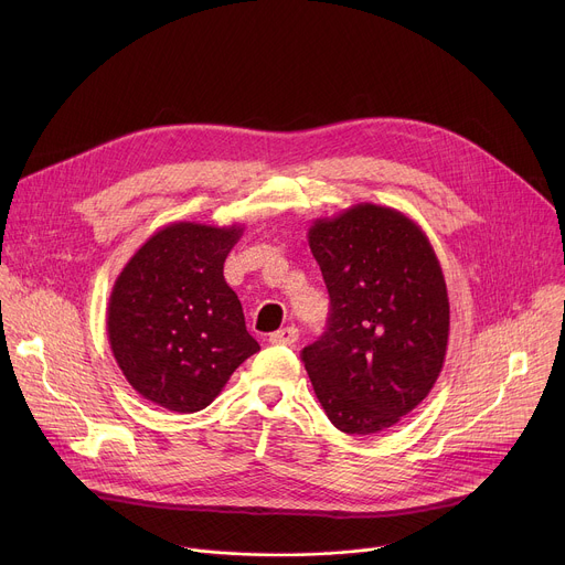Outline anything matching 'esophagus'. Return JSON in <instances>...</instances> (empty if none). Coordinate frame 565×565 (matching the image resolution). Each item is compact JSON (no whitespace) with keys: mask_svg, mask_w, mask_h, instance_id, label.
Instances as JSON below:
<instances>
[{"mask_svg":"<svg viewBox=\"0 0 565 565\" xmlns=\"http://www.w3.org/2000/svg\"><path fill=\"white\" fill-rule=\"evenodd\" d=\"M297 340H299V331H297L295 327L279 329L277 333L270 335V342H273V344H286V347H290V344H295Z\"/></svg>","mask_w":565,"mask_h":565,"instance_id":"34e87169","label":"esophagus"}]
</instances>
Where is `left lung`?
<instances>
[{
	"label": "left lung",
	"instance_id": "left-lung-1",
	"mask_svg": "<svg viewBox=\"0 0 565 565\" xmlns=\"http://www.w3.org/2000/svg\"><path fill=\"white\" fill-rule=\"evenodd\" d=\"M331 315L301 351L319 405L344 434L369 436L414 412L436 384L449 340V297L423 227L360 203L308 230Z\"/></svg>",
	"mask_w": 565,
	"mask_h": 565
}]
</instances>
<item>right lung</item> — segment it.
I'll return each mask as SVG.
<instances>
[{
    "mask_svg": "<svg viewBox=\"0 0 565 565\" xmlns=\"http://www.w3.org/2000/svg\"><path fill=\"white\" fill-rule=\"evenodd\" d=\"M241 225L179 221L158 230L118 275L107 306L111 353L127 382L179 414L205 409L259 351L223 279Z\"/></svg>",
    "mask_w": 565,
    "mask_h": 565,
    "instance_id": "obj_1",
    "label": "right lung"
}]
</instances>
